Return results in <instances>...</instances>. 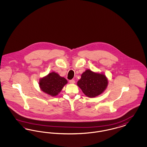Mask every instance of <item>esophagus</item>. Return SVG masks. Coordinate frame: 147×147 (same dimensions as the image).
<instances>
[{
  "instance_id": "obj_1",
  "label": "esophagus",
  "mask_w": 147,
  "mask_h": 147,
  "mask_svg": "<svg viewBox=\"0 0 147 147\" xmlns=\"http://www.w3.org/2000/svg\"><path fill=\"white\" fill-rule=\"evenodd\" d=\"M69 83H71V84H74V83H75V80H73V79L70 80H69Z\"/></svg>"
}]
</instances>
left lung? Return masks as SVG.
I'll use <instances>...</instances> for the list:
<instances>
[{
	"label": "left lung",
	"mask_w": 147,
	"mask_h": 147,
	"mask_svg": "<svg viewBox=\"0 0 147 147\" xmlns=\"http://www.w3.org/2000/svg\"><path fill=\"white\" fill-rule=\"evenodd\" d=\"M107 79L104 74L95 73L89 69L84 72L77 83L84 94L94 98L102 94L107 88Z\"/></svg>",
	"instance_id": "1"
}]
</instances>
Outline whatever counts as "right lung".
<instances>
[{"label": "right lung", "instance_id": "add662e5", "mask_svg": "<svg viewBox=\"0 0 147 147\" xmlns=\"http://www.w3.org/2000/svg\"><path fill=\"white\" fill-rule=\"evenodd\" d=\"M67 82L64 78L59 76L55 72H52L41 78L39 85L42 91L52 96H55L61 92Z\"/></svg>", "mask_w": 147, "mask_h": 147}]
</instances>
